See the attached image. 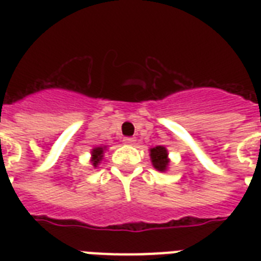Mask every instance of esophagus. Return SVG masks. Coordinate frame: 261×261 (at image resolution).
I'll list each match as a JSON object with an SVG mask.
<instances>
[{"label":"esophagus","instance_id":"obj_1","mask_svg":"<svg viewBox=\"0 0 261 261\" xmlns=\"http://www.w3.org/2000/svg\"><path fill=\"white\" fill-rule=\"evenodd\" d=\"M134 142H135V138H130V137L123 138V143H126V145H133Z\"/></svg>","mask_w":261,"mask_h":261}]
</instances>
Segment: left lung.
<instances>
[{
	"label": "left lung",
	"instance_id": "8db88e82",
	"mask_svg": "<svg viewBox=\"0 0 261 261\" xmlns=\"http://www.w3.org/2000/svg\"><path fill=\"white\" fill-rule=\"evenodd\" d=\"M150 159L153 167L160 172L167 171L169 165V159H168V150L164 146H155L150 149Z\"/></svg>",
	"mask_w": 261,
	"mask_h": 261
}]
</instances>
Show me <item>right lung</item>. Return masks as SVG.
I'll return each instance as SVG.
<instances>
[{
    "mask_svg": "<svg viewBox=\"0 0 261 261\" xmlns=\"http://www.w3.org/2000/svg\"><path fill=\"white\" fill-rule=\"evenodd\" d=\"M104 150H106V146L104 147H94L93 150H92V165H93L94 168L97 167L98 164H100V161L102 160V154H104Z\"/></svg>",
    "mask_w": 261,
    "mask_h": 261,
    "instance_id": "1",
    "label": "right lung"
}]
</instances>
